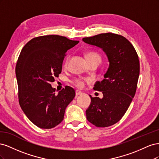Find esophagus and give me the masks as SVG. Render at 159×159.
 <instances>
[{"label":"esophagus","mask_w":159,"mask_h":159,"mask_svg":"<svg viewBox=\"0 0 159 159\" xmlns=\"http://www.w3.org/2000/svg\"><path fill=\"white\" fill-rule=\"evenodd\" d=\"M82 94V92H81V91H79V90H75V95H81Z\"/></svg>","instance_id":"34e87169"}]
</instances>
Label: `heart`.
<instances>
[{"label":"heart","mask_w":159,"mask_h":159,"mask_svg":"<svg viewBox=\"0 0 159 159\" xmlns=\"http://www.w3.org/2000/svg\"><path fill=\"white\" fill-rule=\"evenodd\" d=\"M100 57V56H99V54H97V53L92 52L88 53L87 55H86V57ZM67 61H68V59L66 60L65 64H67ZM72 83H73L76 86V87L81 88L84 86L85 80H84L82 78H75L73 81H72Z\"/></svg>","instance_id":"obj_1"}]
</instances>
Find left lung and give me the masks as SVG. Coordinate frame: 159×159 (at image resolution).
I'll return each instance as SVG.
<instances>
[{
  "label": "left lung",
  "mask_w": 159,
  "mask_h": 159,
  "mask_svg": "<svg viewBox=\"0 0 159 159\" xmlns=\"http://www.w3.org/2000/svg\"><path fill=\"white\" fill-rule=\"evenodd\" d=\"M82 40L102 48L109 62L104 79L93 88L102 91L103 97L89 95L91 102L86 117L98 127L111 126L123 117L135 94L140 71L137 53L127 38L117 34H99Z\"/></svg>",
  "instance_id": "obj_1"
}]
</instances>
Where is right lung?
Instances as JSON below:
<instances>
[{"label":"right lung","instance_id":"obj_1","mask_svg":"<svg viewBox=\"0 0 159 159\" xmlns=\"http://www.w3.org/2000/svg\"><path fill=\"white\" fill-rule=\"evenodd\" d=\"M78 43L59 35L42 36L32 38L21 50L16 66L19 104L38 127L48 129L59 125L75 97L70 86L56 95L50 84L61 72L66 52Z\"/></svg>","mask_w":159,"mask_h":159}]
</instances>
